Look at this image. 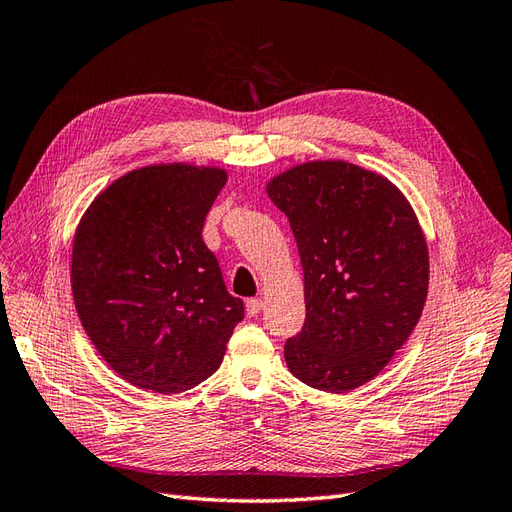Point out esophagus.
Returning <instances> with one entry per match:
<instances>
[{"label": "esophagus", "instance_id": "obj_1", "mask_svg": "<svg viewBox=\"0 0 512 512\" xmlns=\"http://www.w3.org/2000/svg\"><path fill=\"white\" fill-rule=\"evenodd\" d=\"M262 307H265V301H262V299H250L245 303V309H247V314H250V316H258L262 312Z\"/></svg>", "mask_w": 512, "mask_h": 512}]
</instances>
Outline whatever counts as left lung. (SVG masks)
Segmentation results:
<instances>
[{
  "instance_id": "8db88e82",
  "label": "left lung",
  "mask_w": 512,
  "mask_h": 512,
  "mask_svg": "<svg viewBox=\"0 0 512 512\" xmlns=\"http://www.w3.org/2000/svg\"><path fill=\"white\" fill-rule=\"evenodd\" d=\"M299 247L305 324L284 346L294 378L324 393L374 380L408 342L429 288V252L408 198L376 170L309 160L267 181Z\"/></svg>"
}]
</instances>
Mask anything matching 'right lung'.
<instances>
[{"instance_id": "1", "label": "right lung", "mask_w": 512, "mask_h": 512, "mask_svg": "<svg viewBox=\"0 0 512 512\" xmlns=\"http://www.w3.org/2000/svg\"><path fill=\"white\" fill-rule=\"evenodd\" d=\"M228 181L222 166L158 162L91 200L72 241L70 284L87 337L119 378L181 393L213 376L243 320L203 241Z\"/></svg>"}]
</instances>
